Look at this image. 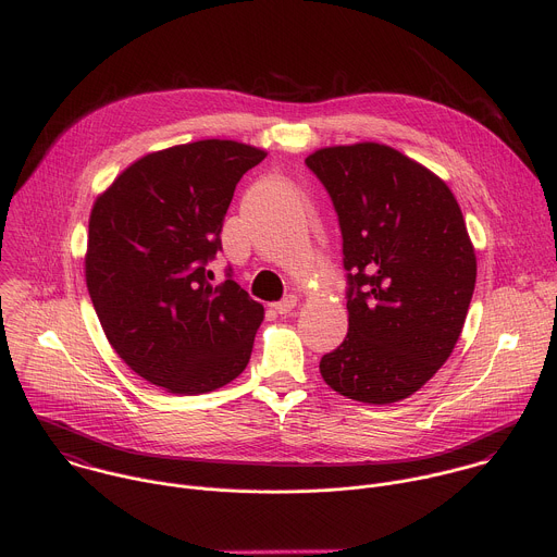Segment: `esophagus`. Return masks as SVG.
Masks as SVG:
<instances>
[{
  "mask_svg": "<svg viewBox=\"0 0 557 557\" xmlns=\"http://www.w3.org/2000/svg\"><path fill=\"white\" fill-rule=\"evenodd\" d=\"M297 306V297L295 295H286L284 299H280L277 304H273V308L280 312V314H288L290 310H295Z\"/></svg>",
  "mask_w": 557,
  "mask_h": 557,
  "instance_id": "1",
  "label": "esophagus"
}]
</instances>
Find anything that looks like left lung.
Segmentation results:
<instances>
[{"label":"left lung","mask_w":557,"mask_h":557,"mask_svg":"<svg viewBox=\"0 0 557 557\" xmlns=\"http://www.w3.org/2000/svg\"><path fill=\"white\" fill-rule=\"evenodd\" d=\"M306 168L342 231L348 335L320 361L324 381L361 404H394L451 355L475 286V253L449 187L379 143L326 147Z\"/></svg>","instance_id":"left-lung-1"}]
</instances>
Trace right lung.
I'll use <instances>...</instances> for the list:
<instances>
[{
    "label": "right lung",
    "instance_id": "1",
    "mask_svg": "<svg viewBox=\"0 0 557 557\" xmlns=\"http://www.w3.org/2000/svg\"><path fill=\"white\" fill-rule=\"evenodd\" d=\"M235 140H198L147 153L95 202L86 282L116 355L174 394H202L240 374L264 308L207 264L235 185L264 161Z\"/></svg>",
    "mask_w": 557,
    "mask_h": 557
}]
</instances>
